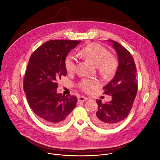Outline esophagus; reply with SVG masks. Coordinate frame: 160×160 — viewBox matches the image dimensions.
<instances>
[{
  "instance_id": "obj_1",
  "label": "esophagus",
  "mask_w": 160,
  "mask_h": 160,
  "mask_svg": "<svg viewBox=\"0 0 160 160\" xmlns=\"http://www.w3.org/2000/svg\"><path fill=\"white\" fill-rule=\"evenodd\" d=\"M88 98L86 97H83V96H80L78 97V101L79 102H84L86 100H87Z\"/></svg>"
}]
</instances>
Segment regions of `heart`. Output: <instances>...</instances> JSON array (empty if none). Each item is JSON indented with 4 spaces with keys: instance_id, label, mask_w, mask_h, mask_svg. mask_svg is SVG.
Here are the masks:
<instances>
[{
    "instance_id": "heart-1",
    "label": "heart",
    "mask_w": 160,
    "mask_h": 160,
    "mask_svg": "<svg viewBox=\"0 0 160 160\" xmlns=\"http://www.w3.org/2000/svg\"><path fill=\"white\" fill-rule=\"evenodd\" d=\"M80 54L95 66L102 73L109 74L113 71L116 66L115 59L109 54L108 50L101 45L93 43L83 48ZM77 58L73 54H69L65 60V67L68 72H73L77 67ZM98 86V83L95 80H83L81 87L83 91L90 92Z\"/></svg>"
}]
</instances>
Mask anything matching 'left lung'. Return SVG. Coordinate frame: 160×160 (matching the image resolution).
I'll return each mask as SVG.
<instances>
[{
	"label": "left lung",
	"mask_w": 160,
	"mask_h": 160,
	"mask_svg": "<svg viewBox=\"0 0 160 160\" xmlns=\"http://www.w3.org/2000/svg\"><path fill=\"white\" fill-rule=\"evenodd\" d=\"M108 41L117 52L119 65L113 78L103 88L112 100L105 104L97 100L98 111L93 116L94 122L104 128L114 127L128 115L138 91L137 69L132 56L117 41Z\"/></svg>",
	"instance_id": "left-lung-1"
}]
</instances>
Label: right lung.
Masks as SVG:
<instances>
[{"mask_svg":"<svg viewBox=\"0 0 160 160\" xmlns=\"http://www.w3.org/2000/svg\"><path fill=\"white\" fill-rule=\"evenodd\" d=\"M80 42L50 40L30 58L23 89L30 107L45 124L57 127L65 124L77 104V97L57 93L56 81L67 75L65 58Z\"/></svg>","mask_w":160,"mask_h":160,"instance_id":"add662e5","label":"right lung"}]
</instances>
